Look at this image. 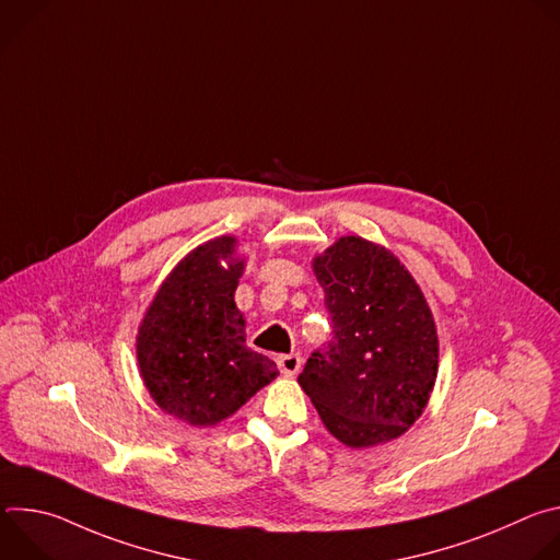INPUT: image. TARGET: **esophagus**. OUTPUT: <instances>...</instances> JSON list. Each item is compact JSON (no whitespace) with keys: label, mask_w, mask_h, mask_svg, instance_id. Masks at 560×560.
<instances>
[{"label":"esophagus","mask_w":560,"mask_h":560,"mask_svg":"<svg viewBox=\"0 0 560 560\" xmlns=\"http://www.w3.org/2000/svg\"><path fill=\"white\" fill-rule=\"evenodd\" d=\"M277 365L285 376H294L301 370V357L299 354H279Z\"/></svg>","instance_id":"esophagus-1"}]
</instances>
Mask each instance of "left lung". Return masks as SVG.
Here are the masks:
<instances>
[{
	"label": "left lung",
	"instance_id": "obj_1",
	"mask_svg": "<svg viewBox=\"0 0 560 560\" xmlns=\"http://www.w3.org/2000/svg\"><path fill=\"white\" fill-rule=\"evenodd\" d=\"M332 341L310 354L299 385L348 447L401 436L428 406L439 370L432 312L392 253L341 236L314 259Z\"/></svg>",
	"mask_w": 560,
	"mask_h": 560
}]
</instances>
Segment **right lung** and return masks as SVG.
<instances>
[{
	"label": "right lung",
	"instance_id": "obj_1",
	"mask_svg": "<svg viewBox=\"0 0 560 560\" xmlns=\"http://www.w3.org/2000/svg\"><path fill=\"white\" fill-rule=\"evenodd\" d=\"M234 253V236L192 250L159 288L137 337L154 404L195 428L228 419L279 374L275 361L246 348L234 303L244 261Z\"/></svg>",
	"mask_w": 560,
	"mask_h": 560
}]
</instances>
